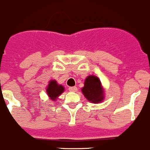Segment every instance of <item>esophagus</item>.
I'll use <instances>...</instances> for the list:
<instances>
[{"label": "esophagus", "mask_w": 150, "mask_h": 150, "mask_svg": "<svg viewBox=\"0 0 150 150\" xmlns=\"http://www.w3.org/2000/svg\"><path fill=\"white\" fill-rule=\"evenodd\" d=\"M69 90L70 92H76L77 90V87H70L69 88Z\"/></svg>", "instance_id": "1"}]
</instances>
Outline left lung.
Listing matches in <instances>:
<instances>
[{"mask_svg":"<svg viewBox=\"0 0 150 150\" xmlns=\"http://www.w3.org/2000/svg\"><path fill=\"white\" fill-rule=\"evenodd\" d=\"M81 92L86 99L93 103H100L104 100V88L100 79L95 75L86 77Z\"/></svg>","mask_w":150,"mask_h":150,"instance_id":"left-lung-1","label":"left lung"}]
</instances>
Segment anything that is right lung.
<instances>
[{
  "instance_id": "right-lung-1",
  "label": "right lung",
  "mask_w": 150,
  "mask_h": 150,
  "mask_svg": "<svg viewBox=\"0 0 150 150\" xmlns=\"http://www.w3.org/2000/svg\"><path fill=\"white\" fill-rule=\"evenodd\" d=\"M47 96L53 101H55L56 99L65 91V88L62 84H59L55 79H52L49 81L47 86Z\"/></svg>"
}]
</instances>
